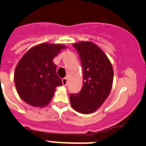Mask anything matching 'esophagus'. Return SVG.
Here are the masks:
<instances>
[{
	"mask_svg": "<svg viewBox=\"0 0 146 146\" xmlns=\"http://www.w3.org/2000/svg\"><path fill=\"white\" fill-rule=\"evenodd\" d=\"M62 83H63V85H64V86H66V85H67V79H66V78L62 79Z\"/></svg>",
	"mask_w": 146,
	"mask_h": 146,
	"instance_id": "34e87169",
	"label": "esophagus"
}]
</instances>
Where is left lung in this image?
I'll list each match as a JSON object with an SVG mask.
<instances>
[{"label": "left lung", "instance_id": "1", "mask_svg": "<svg viewBox=\"0 0 146 146\" xmlns=\"http://www.w3.org/2000/svg\"><path fill=\"white\" fill-rule=\"evenodd\" d=\"M83 69V86L70 96L71 106L81 113H91L108 97L113 84V67L103 50L91 42L74 43Z\"/></svg>", "mask_w": 146, "mask_h": 146}]
</instances>
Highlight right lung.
Segmentation results:
<instances>
[{"mask_svg": "<svg viewBox=\"0 0 146 146\" xmlns=\"http://www.w3.org/2000/svg\"><path fill=\"white\" fill-rule=\"evenodd\" d=\"M66 48L63 44L42 43L23 56L15 69L14 82L24 102L33 107H44L50 102L56 87L62 85L53 59Z\"/></svg>", "mask_w": 146, "mask_h": 146, "instance_id": "obj_1", "label": "right lung"}]
</instances>
